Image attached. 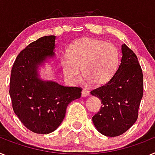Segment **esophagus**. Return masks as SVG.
Returning a JSON list of instances; mask_svg holds the SVG:
<instances>
[{"label":"esophagus","mask_w":155,"mask_h":155,"mask_svg":"<svg viewBox=\"0 0 155 155\" xmlns=\"http://www.w3.org/2000/svg\"><path fill=\"white\" fill-rule=\"evenodd\" d=\"M88 96H89V92H88V90H87L86 88H84L82 92H81V96L82 97H86Z\"/></svg>","instance_id":"obj_1"}]
</instances>
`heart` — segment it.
<instances>
[{
	"label": "heart",
	"mask_w": 155,
	"mask_h": 155,
	"mask_svg": "<svg viewBox=\"0 0 155 155\" xmlns=\"http://www.w3.org/2000/svg\"><path fill=\"white\" fill-rule=\"evenodd\" d=\"M119 63V52L115 45L98 39L83 38L69 50V57L61 59L65 77L71 82L80 80L81 70L84 78L94 85L109 81Z\"/></svg>",
	"instance_id": "b5f03b06"
}]
</instances>
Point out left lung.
Returning <instances> with one entry per match:
<instances>
[{"mask_svg": "<svg viewBox=\"0 0 155 155\" xmlns=\"http://www.w3.org/2000/svg\"><path fill=\"white\" fill-rule=\"evenodd\" d=\"M121 63L112 78L91 91L103 104L92 117L101 134L114 137L125 133L136 122L143 97V72L137 55L125 44L121 45Z\"/></svg>", "mask_w": 155, "mask_h": 155, "instance_id": "8db88e82", "label": "left lung"}]
</instances>
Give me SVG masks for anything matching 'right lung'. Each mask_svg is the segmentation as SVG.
Returning <instances> with one entry per match:
<instances>
[{"label": "right lung", "instance_id": "obj_1", "mask_svg": "<svg viewBox=\"0 0 155 155\" xmlns=\"http://www.w3.org/2000/svg\"><path fill=\"white\" fill-rule=\"evenodd\" d=\"M55 36L30 43L17 56L10 78L12 108L25 127L35 133L48 134L60 125L71 102L79 99L81 88L66 87L41 78L39 67L54 59Z\"/></svg>", "mask_w": 155, "mask_h": 155}]
</instances>
